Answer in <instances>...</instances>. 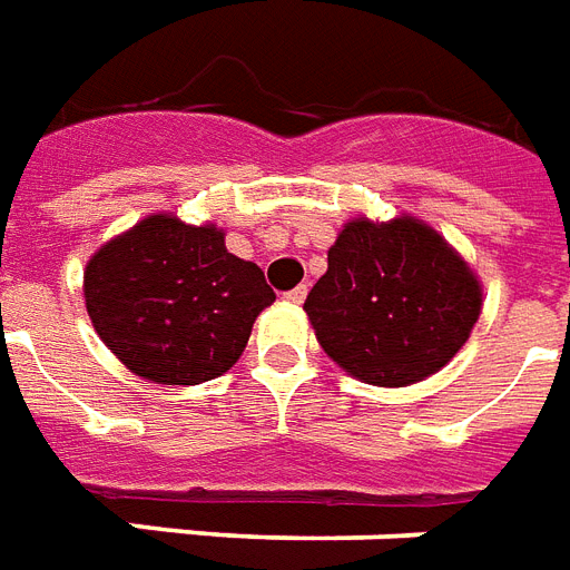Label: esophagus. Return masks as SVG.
<instances>
[{"mask_svg":"<svg viewBox=\"0 0 570 570\" xmlns=\"http://www.w3.org/2000/svg\"><path fill=\"white\" fill-rule=\"evenodd\" d=\"M304 295H307V286H295V289H289V293L284 295L286 302H293V304H302L304 302Z\"/></svg>","mask_w":570,"mask_h":570,"instance_id":"34e87169","label":"esophagus"}]
</instances>
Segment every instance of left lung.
Here are the masks:
<instances>
[{
  "label": "left lung",
  "mask_w": 570,
  "mask_h": 570,
  "mask_svg": "<svg viewBox=\"0 0 570 570\" xmlns=\"http://www.w3.org/2000/svg\"><path fill=\"white\" fill-rule=\"evenodd\" d=\"M304 311L316 341L355 380L401 389L454 358L481 314V286L440 233L397 217L353 220Z\"/></svg>",
  "instance_id": "left-lung-1"
}]
</instances>
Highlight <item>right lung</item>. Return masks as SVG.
I'll return each mask as SVG.
<instances>
[{"instance_id": "1", "label": "right lung", "mask_w": 570, "mask_h": 570, "mask_svg": "<svg viewBox=\"0 0 570 570\" xmlns=\"http://www.w3.org/2000/svg\"><path fill=\"white\" fill-rule=\"evenodd\" d=\"M95 332L128 371L160 385H199L245 353L254 320L275 302L256 263L215 227L151 215L86 266Z\"/></svg>"}]
</instances>
